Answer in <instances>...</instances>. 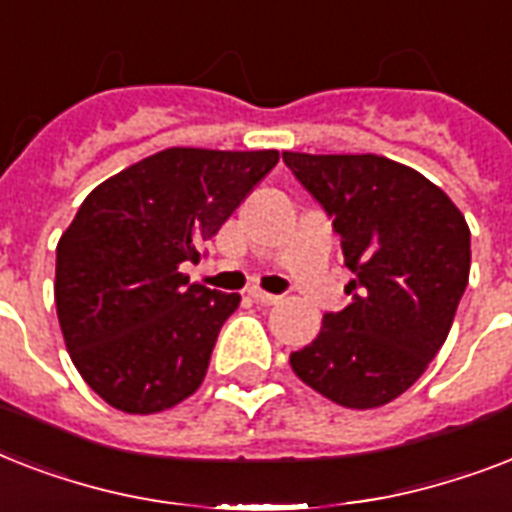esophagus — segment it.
<instances>
[{"instance_id": "esophagus-1", "label": "esophagus", "mask_w": 512, "mask_h": 512, "mask_svg": "<svg viewBox=\"0 0 512 512\" xmlns=\"http://www.w3.org/2000/svg\"><path fill=\"white\" fill-rule=\"evenodd\" d=\"M249 295L255 297L257 303H263V305H276L281 300V295H271V292H265V289H257V287L249 289Z\"/></svg>"}]
</instances>
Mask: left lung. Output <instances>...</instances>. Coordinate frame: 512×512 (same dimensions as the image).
I'll return each mask as SVG.
<instances>
[{
    "mask_svg": "<svg viewBox=\"0 0 512 512\" xmlns=\"http://www.w3.org/2000/svg\"><path fill=\"white\" fill-rule=\"evenodd\" d=\"M284 164L340 233L350 303L289 364L348 409H374L420 380L468 287L470 228L454 201L412 167L374 154L284 151Z\"/></svg>",
    "mask_w": 512,
    "mask_h": 512,
    "instance_id": "obj_1",
    "label": "left lung"
}]
</instances>
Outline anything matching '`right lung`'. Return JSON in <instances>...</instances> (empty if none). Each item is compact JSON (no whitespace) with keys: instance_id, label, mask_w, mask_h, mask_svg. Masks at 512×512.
I'll list each match as a JSON object with an SVG mask.
<instances>
[{"instance_id":"right-lung-1","label":"right lung","mask_w":512,"mask_h":512,"mask_svg":"<svg viewBox=\"0 0 512 512\" xmlns=\"http://www.w3.org/2000/svg\"><path fill=\"white\" fill-rule=\"evenodd\" d=\"M276 151L167 148L108 177L58 241L55 305L84 382L127 414H154L199 388L239 295L191 284L233 209Z\"/></svg>"}]
</instances>
